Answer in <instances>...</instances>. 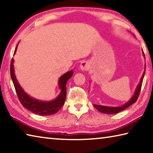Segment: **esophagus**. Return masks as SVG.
I'll use <instances>...</instances> for the list:
<instances>
[{"mask_svg":"<svg viewBox=\"0 0 153 153\" xmlns=\"http://www.w3.org/2000/svg\"><path fill=\"white\" fill-rule=\"evenodd\" d=\"M89 67H90V65H89V63L88 61L82 62L81 64H80V65H79V68L82 71H86L89 69Z\"/></svg>","mask_w":153,"mask_h":153,"instance_id":"esophagus-1","label":"esophagus"}]
</instances>
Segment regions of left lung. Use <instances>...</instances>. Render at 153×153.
<instances>
[{"label":"left lung","mask_w":153,"mask_h":153,"mask_svg":"<svg viewBox=\"0 0 153 153\" xmlns=\"http://www.w3.org/2000/svg\"><path fill=\"white\" fill-rule=\"evenodd\" d=\"M142 51V55H143V56L145 59L144 56V54L143 51ZM145 71H146V64L144 65V71L143 73V75L141 77L140 80V82L138 86H137L135 92H134V95L131 97V98L129 99L128 102H126L125 104L121 106H119V107H110V106H104V105H93L94 107L97 108V109L101 112L102 113H106V114H115L117 113L120 111H123L124 109H126V108H128L131 105L134 104V102H136V101L138 99V96L140 94V89H141V86H142V81H143V78L144 77V74H145Z\"/></svg>","instance_id":"1"}]
</instances>
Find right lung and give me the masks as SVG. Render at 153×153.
Segmentation results:
<instances>
[{"label": "right lung", "instance_id": "1", "mask_svg": "<svg viewBox=\"0 0 153 153\" xmlns=\"http://www.w3.org/2000/svg\"><path fill=\"white\" fill-rule=\"evenodd\" d=\"M18 44L15 48L13 55L16 53L17 49ZM14 59H12L11 63V67H10V72H11V77L12 81L13 82L14 86L17 97L19 98L21 103L23 107L26 108L32 113L38 114L40 115H53L60 110V108L63 107L66 98V84L69 78L73 76L74 71H69L67 73L64 74L63 76L60 77L59 79L58 85L61 92L59 94L55 99L46 101V100H41L36 99V98L30 97L25 92L23 88L20 86L19 83L16 78V76L15 74L14 69Z\"/></svg>", "mask_w": 153, "mask_h": 153}]
</instances>
